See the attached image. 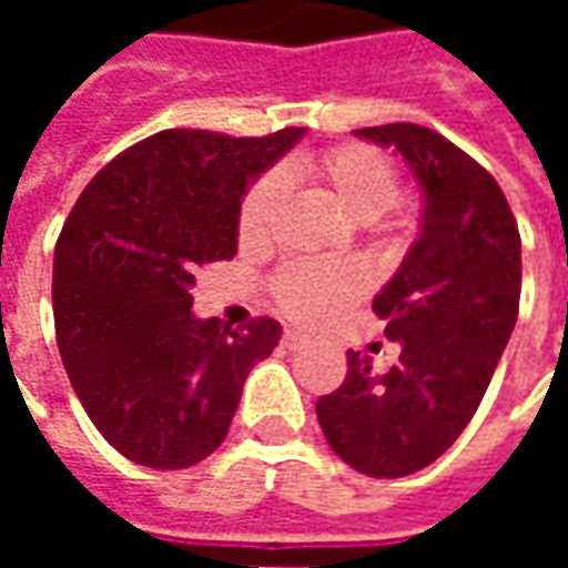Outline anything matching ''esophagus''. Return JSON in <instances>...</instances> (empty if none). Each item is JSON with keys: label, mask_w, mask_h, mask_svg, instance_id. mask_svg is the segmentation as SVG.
<instances>
[{"label": "esophagus", "mask_w": 568, "mask_h": 568, "mask_svg": "<svg viewBox=\"0 0 568 568\" xmlns=\"http://www.w3.org/2000/svg\"><path fill=\"white\" fill-rule=\"evenodd\" d=\"M307 344V337L301 332H285L283 334V346L285 349H301V346Z\"/></svg>", "instance_id": "obj_1"}]
</instances>
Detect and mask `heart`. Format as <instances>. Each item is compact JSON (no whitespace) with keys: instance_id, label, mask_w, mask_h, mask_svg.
Returning <instances> with one entry per match:
<instances>
[{"instance_id":"obj_1","label":"heart","mask_w":568,"mask_h":568,"mask_svg":"<svg viewBox=\"0 0 568 568\" xmlns=\"http://www.w3.org/2000/svg\"><path fill=\"white\" fill-rule=\"evenodd\" d=\"M307 170L332 191L346 215L356 222H374L398 197V173L377 149L368 145H337L322 151ZM283 200V175L264 173L248 187L236 219V234L243 246H261L271 236L273 215ZM365 288V276L353 264L332 261H292L273 276V297L288 320L322 322L356 301Z\"/></svg>"}]
</instances>
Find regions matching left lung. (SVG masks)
I'll return each instance as SVG.
<instances>
[{
  "instance_id": "8db88e82",
  "label": "left lung",
  "mask_w": 568,
  "mask_h": 568,
  "mask_svg": "<svg viewBox=\"0 0 568 568\" xmlns=\"http://www.w3.org/2000/svg\"><path fill=\"white\" fill-rule=\"evenodd\" d=\"M395 149L423 191L419 236L374 313L398 344L386 374L346 353V381L316 402L332 450L368 477L414 475L463 435L520 307V231L496 179L419 124L356 130Z\"/></svg>"
}]
</instances>
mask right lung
<instances>
[{"label": "right lung", "instance_id": "add662e5", "mask_svg": "<svg viewBox=\"0 0 568 568\" xmlns=\"http://www.w3.org/2000/svg\"><path fill=\"white\" fill-rule=\"evenodd\" d=\"M301 128L261 140L161 130L105 163L54 248V325L72 389L103 438L145 468H187L227 435L280 322L191 313L194 273L236 255L248 185Z\"/></svg>", "mask_w": 568, "mask_h": 568}]
</instances>
